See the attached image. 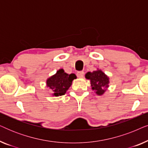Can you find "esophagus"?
Masks as SVG:
<instances>
[{
    "mask_svg": "<svg viewBox=\"0 0 148 148\" xmlns=\"http://www.w3.org/2000/svg\"><path fill=\"white\" fill-rule=\"evenodd\" d=\"M77 76L79 78L84 77V71H79V72H77Z\"/></svg>",
    "mask_w": 148,
    "mask_h": 148,
    "instance_id": "34e87169",
    "label": "esophagus"
}]
</instances>
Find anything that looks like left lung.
<instances>
[{"label":"left lung","instance_id":"1","mask_svg":"<svg viewBox=\"0 0 148 148\" xmlns=\"http://www.w3.org/2000/svg\"><path fill=\"white\" fill-rule=\"evenodd\" d=\"M86 78L90 80L92 89L98 96L104 94L109 86V77L101 70L88 72L86 74Z\"/></svg>","mask_w":148,"mask_h":148}]
</instances>
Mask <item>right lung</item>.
<instances>
[{
	"instance_id": "add662e5",
	"label": "right lung",
	"mask_w": 148,
	"mask_h": 148,
	"mask_svg": "<svg viewBox=\"0 0 148 148\" xmlns=\"http://www.w3.org/2000/svg\"><path fill=\"white\" fill-rule=\"evenodd\" d=\"M77 77L74 73L69 75L62 69L57 71L56 74L46 80V86L53 92V96H59L65 94Z\"/></svg>"
}]
</instances>
